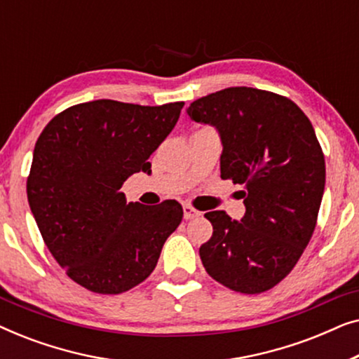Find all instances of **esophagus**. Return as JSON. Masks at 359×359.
Segmentation results:
<instances>
[{
    "label": "esophagus",
    "instance_id": "obj_1",
    "mask_svg": "<svg viewBox=\"0 0 359 359\" xmlns=\"http://www.w3.org/2000/svg\"><path fill=\"white\" fill-rule=\"evenodd\" d=\"M183 212H184V219L189 220V219H194V217H199L201 212L198 209H194L191 204H184L183 205Z\"/></svg>",
    "mask_w": 359,
    "mask_h": 359
}]
</instances>
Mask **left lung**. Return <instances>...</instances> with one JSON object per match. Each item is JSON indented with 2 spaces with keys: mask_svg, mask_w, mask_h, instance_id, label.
Segmentation results:
<instances>
[{
  "mask_svg": "<svg viewBox=\"0 0 359 359\" xmlns=\"http://www.w3.org/2000/svg\"><path fill=\"white\" fill-rule=\"evenodd\" d=\"M196 122L217 127L224 151L220 178L242 184V222L225 210L204 215L212 237L199 255L210 278L242 294L281 283L316 230L325 158L316 130L286 96L233 86L191 102Z\"/></svg>",
  "mask_w": 359,
  "mask_h": 359,
  "instance_id": "1",
  "label": "left lung"
}]
</instances>
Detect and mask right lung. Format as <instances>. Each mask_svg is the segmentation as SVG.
<instances>
[{"label":"right lung","instance_id":"obj_1","mask_svg":"<svg viewBox=\"0 0 359 359\" xmlns=\"http://www.w3.org/2000/svg\"><path fill=\"white\" fill-rule=\"evenodd\" d=\"M184 102L140 106L112 100L58 112L34 147L27 201L52 257L96 294L145 281L183 219L176 201L127 203L130 175L150 173L149 156L173 130Z\"/></svg>","mask_w":359,"mask_h":359}]
</instances>
